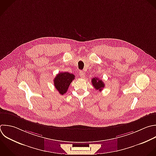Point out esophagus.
Here are the masks:
<instances>
[{"mask_svg":"<svg viewBox=\"0 0 156 156\" xmlns=\"http://www.w3.org/2000/svg\"><path fill=\"white\" fill-rule=\"evenodd\" d=\"M79 74V76H80L81 78H84V77H85V73H84L83 71H80Z\"/></svg>","mask_w":156,"mask_h":156,"instance_id":"esophagus-1","label":"esophagus"}]
</instances>
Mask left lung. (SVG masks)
<instances>
[{"mask_svg": "<svg viewBox=\"0 0 156 156\" xmlns=\"http://www.w3.org/2000/svg\"><path fill=\"white\" fill-rule=\"evenodd\" d=\"M91 82L92 85H93L94 88L96 90H98L99 91H101L105 87V84L103 82L102 80L99 79L97 77H94L91 79Z\"/></svg>", "mask_w": 156, "mask_h": 156, "instance_id": "1", "label": "left lung"}]
</instances>
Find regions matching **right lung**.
Here are the masks:
<instances>
[{
    "mask_svg": "<svg viewBox=\"0 0 156 156\" xmlns=\"http://www.w3.org/2000/svg\"><path fill=\"white\" fill-rule=\"evenodd\" d=\"M75 76L68 72L59 73L54 79V86L62 95L66 93L69 86L74 79Z\"/></svg>",
    "mask_w": 156,
    "mask_h": 156,
    "instance_id": "obj_1",
    "label": "right lung"
}]
</instances>
